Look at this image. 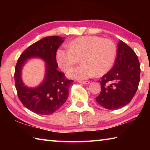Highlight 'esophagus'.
<instances>
[{
	"label": "esophagus",
	"mask_w": 150,
	"mask_h": 150,
	"mask_svg": "<svg viewBox=\"0 0 150 150\" xmlns=\"http://www.w3.org/2000/svg\"><path fill=\"white\" fill-rule=\"evenodd\" d=\"M78 82H79L80 83H82V84L84 85H88L89 83V81H79Z\"/></svg>",
	"instance_id": "esophagus-1"
}]
</instances>
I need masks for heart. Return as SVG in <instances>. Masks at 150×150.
Here are the masks:
<instances>
[{"mask_svg":"<svg viewBox=\"0 0 150 150\" xmlns=\"http://www.w3.org/2000/svg\"><path fill=\"white\" fill-rule=\"evenodd\" d=\"M116 54V45L110 39L95 35L77 38L67 44V50L57 51L58 65L67 71L80 59L81 65L68 72L69 77L77 79L106 74L112 67Z\"/></svg>","mask_w":150,"mask_h":150,"instance_id":"obj_1","label":"heart"}]
</instances>
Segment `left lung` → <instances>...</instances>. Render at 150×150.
I'll return each instance as SVG.
<instances>
[{
  "mask_svg": "<svg viewBox=\"0 0 150 150\" xmlns=\"http://www.w3.org/2000/svg\"><path fill=\"white\" fill-rule=\"evenodd\" d=\"M140 65L136 53L124 42L118 44L115 63L101 77V91L96 100L103 107L116 110L130 102L138 89Z\"/></svg>",
  "mask_w": 150,
  "mask_h": 150,
  "instance_id": "obj_1",
  "label": "left lung"
}]
</instances>
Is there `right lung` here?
Segmentation results:
<instances>
[{"mask_svg":"<svg viewBox=\"0 0 150 150\" xmlns=\"http://www.w3.org/2000/svg\"><path fill=\"white\" fill-rule=\"evenodd\" d=\"M65 38L47 36L32 44L18 59L14 71V81L18 96L25 107L38 115H51L62 106L69 95L73 80L57 71L56 52ZM40 57L47 63L44 81L36 88H29L22 82L21 73L26 60Z\"/></svg>","mask_w":150,"mask_h":150,"instance_id":"1","label":"right lung"}]
</instances>
